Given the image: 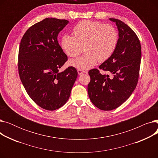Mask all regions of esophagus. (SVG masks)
I'll list each match as a JSON object with an SVG mask.
<instances>
[{"instance_id":"obj_1","label":"esophagus","mask_w":158,"mask_h":158,"mask_svg":"<svg viewBox=\"0 0 158 158\" xmlns=\"http://www.w3.org/2000/svg\"><path fill=\"white\" fill-rule=\"evenodd\" d=\"M77 72H78V74H79V75H81V74L84 73H87L86 72H85V71H84V70H81V69H78V70H77Z\"/></svg>"}]
</instances>
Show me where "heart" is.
I'll use <instances>...</instances> for the list:
<instances>
[{"instance_id": "heart-1", "label": "heart", "mask_w": 158, "mask_h": 158, "mask_svg": "<svg viewBox=\"0 0 158 158\" xmlns=\"http://www.w3.org/2000/svg\"><path fill=\"white\" fill-rule=\"evenodd\" d=\"M74 36L64 35L61 45L63 51L71 57L79 55L83 48L85 54L69 64L74 67L86 70L93 67L99 62L107 60L114 53L118 41V32L110 24L83 20L73 28Z\"/></svg>"}]
</instances>
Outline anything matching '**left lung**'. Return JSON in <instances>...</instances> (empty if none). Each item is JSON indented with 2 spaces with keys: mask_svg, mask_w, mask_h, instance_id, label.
I'll list each match as a JSON object with an SVG mask.
<instances>
[{
  "mask_svg": "<svg viewBox=\"0 0 158 158\" xmlns=\"http://www.w3.org/2000/svg\"><path fill=\"white\" fill-rule=\"evenodd\" d=\"M118 31L117 46L113 55L99 69L113 75L101 74L98 69L90 70L88 93L98 109L110 111L117 108L131 96L138 83L140 68L141 44L136 35L122 21L110 19Z\"/></svg>",
  "mask_w": 158,
  "mask_h": 158,
  "instance_id": "obj_1",
  "label": "left lung"
}]
</instances>
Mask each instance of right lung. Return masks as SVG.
<instances>
[{"instance_id":"1","label":"right lung","mask_w":158,"mask_h":158,"mask_svg":"<svg viewBox=\"0 0 158 158\" xmlns=\"http://www.w3.org/2000/svg\"><path fill=\"white\" fill-rule=\"evenodd\" d=\"M69 22L45 19L29 27L20 41L18 69L21 81L32 100L49 111L59 109L68 101L78 74L73 66L59 72L68 57L57 36Z\"/></svg>"}]
</instances>
